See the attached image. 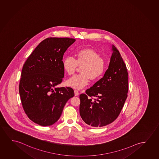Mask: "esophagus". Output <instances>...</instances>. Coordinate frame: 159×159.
Returning a JSON list of instances; mask_svg holds the SVG:
<instances>
[{"label": "esophagus", "mask_w": 159, "mask_h": 159, "mask_svg": "<svg viewBox=\"0 0 159 159\" xmlns=\"http://www.w3.org/2000/svg\"><path fill=\"white\" fill-rule=\"evenodd\" d=\"M79 91L78 90H74V94H75V96H78L79 95Z\"/></svg>", "instance_id": "obj_1"}]
</instances>
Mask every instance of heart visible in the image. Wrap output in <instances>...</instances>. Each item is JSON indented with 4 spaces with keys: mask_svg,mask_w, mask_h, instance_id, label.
<instances>
[{
    "mask_svg": "<svg viewBox=\"0 0 159 159\" xmlns=\"http://www.w3.org/2000/svg\"><path fill=\"white\" fill-rule=\"evenodd\" d=\"M75 58L66 57L64 59L63 66L69 75L75 72L78 66H81L80 72L69 79L66 86L76 89H83L88 84L89 79L98 80L102 76L106 70V63L100 54L94 49L85 48L76 52Z\"/></svg>",
    "mask_w": 159,
    "mask_h": 159,
    "instance_id": "heart-1",
    "label": "heart"
}]
</instances>
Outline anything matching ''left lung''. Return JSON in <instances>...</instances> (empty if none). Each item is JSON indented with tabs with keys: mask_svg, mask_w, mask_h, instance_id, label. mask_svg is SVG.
I'll return each mask as SVG.
<instances>
[{
	"mask_svg": "<svg viewBox=\"0 0 159 159\" xmlns=\"http://www.w3.org/2000/svg\"><path fill=\"white\" fill-rule=\"evenodd\" d=\"M108 69L102 78L80 95V115L87 125L105 126L117 119L128 91V74L120 52L113 46Z\"/></svg>",
	"mask_w": 159,
	"mask_h": 159,
	"instance_id": "obj_1",
	"label": "left lung"
}]
</instances>
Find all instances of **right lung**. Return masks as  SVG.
Returning <instances> with one entry per match:
<instances>
[{
    "instance_id": "add662e5",
    "label": "right lung",
    "mask_w": 159,
    "mask_h": 159,
    "mask_svg": "<svg viewBox=\"0 0 159 159\" xmlns=\"http://www.w3.org/2000/svg\"><path fill=\"white\" fill-rule=\"evenodd\" d=\"M75 39L49 37L39 43L22 67L19 93L22 107L34 122L47 126L61 117L64 107L73 97L69 87L56 88L64 76V53Z\"/></svg>"
}]
</instances>
